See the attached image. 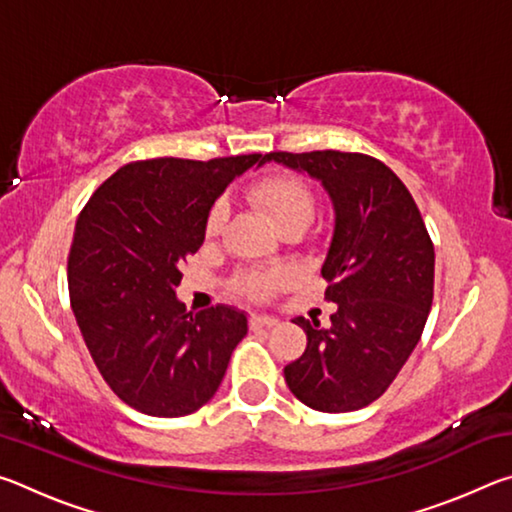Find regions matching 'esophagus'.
Here are the masks:
<instances>
[{"instance_id": "1", "label": "esophagus", "mask_w": 512, "mask_h": 512, "mask_svg": "<svg viewBox=\"0 0 512 512\" xmlns=\"http://www.w3.org/2000/svg\"><path fill=\"white\" fill-rule=\"evenodd\" d=\"M280 320L273 316H264V314H253L250 316V327L253 329H262V327H275Z\"/></svg>"}]
</instances>
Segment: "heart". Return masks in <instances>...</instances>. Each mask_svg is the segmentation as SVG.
<instances>
[{
	"label": "heart",
	"mask_w": 512,
	"mask_h": 512,
	"mask_svg": "<svg viewBox=\"0 0 512 512\" xmlns=\"http://www.w3.org/2000/svg\"><path fill=\"white\" fill-rule=\"evenodd\" d=\"M250 198L262 207L277 230L289 228V225H305L314 216V194L300 178L289 176V173H273L250 187ZM225 219V205L219 201L210 214H207V235H216L221 230ZM287 282V275L282 271L271 273H250L241 282V289L255 298H264L275 287Z\"/></svg>",
	"instance_id": "obj_1"
}]
</instances>
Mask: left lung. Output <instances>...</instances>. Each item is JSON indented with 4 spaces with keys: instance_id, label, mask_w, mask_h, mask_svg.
<instances>
[{
    "instance_id": "left-lung-1",
    "label": "left lung",
    "mask_w": 512,
    "mask_h": 512,
    "mask_svg": "<svg viewBox=\"0 0 512 512\" xmlns=\"http://www.w3.org/2000/svg\"><path fill=\"white\" fill-rule=\"evenodd\" d=\"M264 162L318 180L334 207L320 273L339 309L327 327L293 318L307 332V350L284 379L309 409L359 411L391 386L427 323L436 264L427 228L402 180L370 155L277 151Z\"/></svg>"
}]
</instances>
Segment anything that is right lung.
I'll use <instances>...</instances> for the list:
<instances>
[{"label":"right lung","instance_id":"add662e5","mask_svg":"<svg viewBox=\"0 0 512 512\" xmlns=\"http://www.w3.org/2000/svg\"><path fill=\"white\" fill-rule=\"evenodd\" d=\"M255 164H264L262 153L126 164L76 221L72 311L101 377L140 413L180 418L201 409L248 334L246 311L216 305L192 314L176 287L180 266L203 246L214 201Z\"/></svg>","mask_w":512,"mask_h":512}]
</instances>
